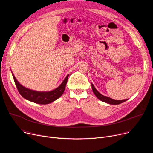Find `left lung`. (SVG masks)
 I'll return each instance as SVG.
<instances>
[{
  "mask_svg": "<svg viewBox=\"0 0 153 153\" xmlns=\"http://www.w3.org/2000/svg\"><path fill=\"white\" fill-rule=\"evenodd\" d=\"M91 84V88H92V90L94 91V94L96 95V97L101 101H103V102H105V103H107L108 104H110V105H119V104H120L124 102V101H127V99H126V100H114V99H112L109 97H106V96H104L103 95H101V94H100L98 90L95 88V87H94V85L92 84Z\"/></svg>",
  "mask_w": 153,
  "mask_h": 153,
  "instance_id": "8db88e82",
  "label": "left lung"
}]
</instances>
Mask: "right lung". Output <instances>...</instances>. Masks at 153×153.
Here are the masks:
<instances>
[{"label": "right lung", "mask_w": 153, "mask_h": 153, "mask_svg": "<svg viewBox=\"0 0 153 153\" xmlns=\"http://www.w3.org/2000/svg\"><path fill=\"white\" fill-rule=\"evenodd\" d=\"M12 76L19 93L23 98L35 103L46 105L53 102L54 101L57 100L63 95L69 75L66 77L63 82L58 87L53 90L49 91H39L27 88L18 82V80L13 73Z\"/></svg>", "instance_id": "1"}]
</instances>
